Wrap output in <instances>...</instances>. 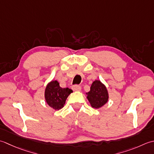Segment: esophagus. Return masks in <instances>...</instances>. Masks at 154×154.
Listing matches in <instances>:
<instances>
[{"label": "esophagus", "instance_id": "esophagus-1", "mask_svg": "<svg viewBox=\"0 0 154 154\" xmlns=\"http://www.w3.org/2000/svg\"><path fill=\"white\" fill-rule=\"evenodd\" d=\"M72 88L74 91H80L81 90V86L79 85H74L72 87Z\"/></svg>", "mask_w": 154, "mask_h": 154}]
</instances>
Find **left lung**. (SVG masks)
Masks as SVG:
<instances>
[{"mask_svg": "<svg viewBox=\"0 0 154 154\" xmlns=\"http://www.w3.org/2000/svg\"><path fill=\"white\" fill-rule=\"evenodd\" d=\"M87 95V98L92 107L95 108L102 107L108 100L107 89L100 80L94 82Z\"/></svg>", "mask_w": 154, "mask_h": 154, "instance_id": "8db88e82", "label": "left lung"}]
</instances>
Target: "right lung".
<instances>
[{
  "mask_svg": "<svg viewBox=\"0 0 154 154\" xmlns=\"http://www.w3.org/2000/svg\"><path fill=\"white\" fill-rule=\"evenodd\" d=\"M72 90L62 88L57 81H52L47 85L45 90V99L47 103L54 109H59L63 107L66 100Z\"/></svg>",
  "mask_w": 154,
  "mask_h": 154,
  "instance_id": "add662e5",
  "label": "right lung"
}]
</instances>
